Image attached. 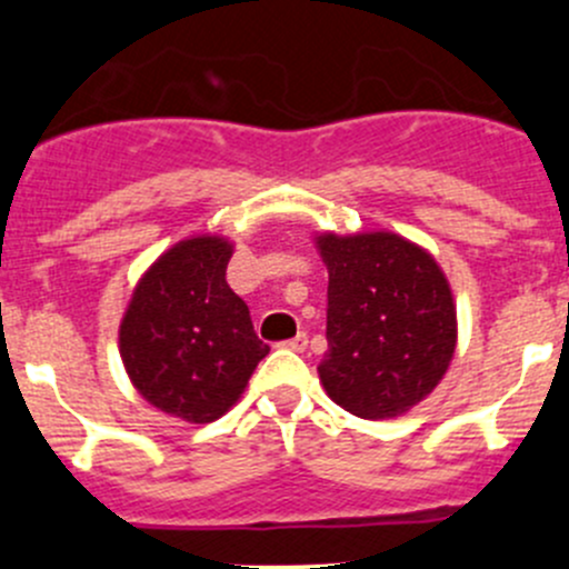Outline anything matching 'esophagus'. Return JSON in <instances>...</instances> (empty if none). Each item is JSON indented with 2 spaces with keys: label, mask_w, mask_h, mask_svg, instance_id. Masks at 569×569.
Masks as SVG:
<instances>
[{
  "label": "esophagus",
  "mask_w": 569,
  "mask_h": 569,
  "mask_svg": "<svg viewBox=\"0 0 569 569\" xmlns=\"http://www.w3.org/2000/svg\"><path fill=\"white\" fill-rule=\"evenodd\" d=\"M280 347L291 349V352H302V349L308 347V336H306V332H300V336L289 338V341H283V343H280Z\"/></svg>",
  "instance_id": "1"
}]
</instances>
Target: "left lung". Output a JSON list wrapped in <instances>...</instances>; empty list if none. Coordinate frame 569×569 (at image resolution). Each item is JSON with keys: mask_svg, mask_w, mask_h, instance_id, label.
<instances>
[{"mask_svg": "<svg viewBox=\"0 0 569 569\" xmlns=\"http://www.w3.org/2000/svg\"><path fill=\"white\" fill-rule=\"evenodd\" d=\"M327 283V355L319 380L369 421L421 405L457 349V302L435 256L393 231L317 233Z\"/></svg>", "mask_w": 569, "mask_h": 569, "instance_id": "1", "label": "left lung"}]
</instances>
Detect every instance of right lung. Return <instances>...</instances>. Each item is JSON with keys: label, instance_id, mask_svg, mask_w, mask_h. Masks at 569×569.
Masks as SVG:
<instances>
[{"label": "right lung", "instance_id": "1", "mask_svg": "<svg viewBox=\"0 0 569 569\" xmlns=\"http://www.w3.org/2000/svg\"><path fill=\"white\" fill-rule=\"evenodd\" d=\"M233 242L198 233L168 248L137 280L118 330L137 393L187 423H211L242 399L258 360L250 311L226 280Z\"/></svg>", "mask_w": 569, "mask_h": 569}]
</instances>
